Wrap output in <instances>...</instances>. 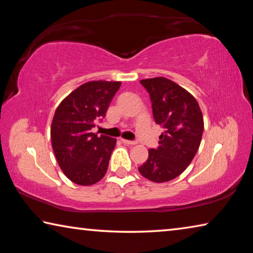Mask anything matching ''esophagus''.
Listing matches in <instances>:
<instances>
[{
  "mask_svg": "<svg viewBox=\"0 0 253 253\" xmlns=\"http://www.w3.org/2000/svg\"><path fill=\"white\" fill-rule=\"evenodd\" d=\"M122 142H123L124 144H126V145H136V142H135V140H128V139H124V138H122Z\"/></svg>",
  "mask_w": 253,
  "mask_h": 253,
  "instance_id": "34e87169",
  "label": "esophagus"
}]
</instances>
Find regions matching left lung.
<instances>
[{
  "instance_id": "obj_1",
  "label": "left lung",
  "mask_w": 253,
  "mask_h": 253,
  "mask_svg": "<svg viewBox=\"0 0 253 253\" xmlns=\"http://www.w3.org/2000/svg\"><path fill=\"white\" fill-rule=\"evenodd\" d=\"M152 102L153 117L164 128L160 146L148 151L139 173L155 183L168 182L183 173L200 147L204 129L202 111L195 98L172 80H140Z\"/></svg>"
}]
</instances>
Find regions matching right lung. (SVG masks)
<instances>
[{"label": "right lung", "instance_id": "right-lung-1", "mask_svg": "<svg viewBox=\"0 0 253 253\" xmlns=\"http://www.w3.org/2000/svg\"><path fill=\"white\" fill-rule=\"evenodd\" d=\"M118 81H90L61 101L51 124V142L60 169L78 185H92L105 176L116 139L91 132L105 118Z\"/></svg>", "mask_w": 253, "mask_h": 253}]
</instances>
